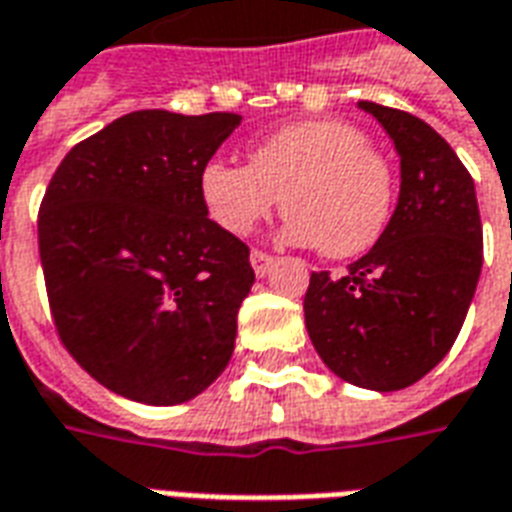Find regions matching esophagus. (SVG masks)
<instances>
[{
    "label": "esophagus",
    "instance_id": "34e87169",
    "mask_svg": "<svg viewBox=\"0 0 512 512\" xmlns=\"http://www.w3.org/2000/svg\"><path fill=\"white\" fill-rule=\"evenodd\" d=\"M249 260H252V268H255L257 276H266L268 268L274 266V257L268 255V252H263V249H252Z\"/></svg>",
    "mask_w": 512,
    "mask_h": 512
}]
</instances>
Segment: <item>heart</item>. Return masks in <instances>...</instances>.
Here are the masks:
<instances>
[{"instance_id": "heart-1", "label": "heart", "mask_w": 512, "mask_h": 512, "mask_svg": "<svg viewBox=\"0 0 512 512\" xmlns=\"http://www.w3.org/2000/svg\"><path fill=\"white\" fill-rule=\"evenodd\" d=\"M200 198L227 233L246 236L279 206L285 238L328 257H355L377 244L393 206V173L358 127L298 121L249 151V165L211 160Z\"/></svg>"}]
</instances>
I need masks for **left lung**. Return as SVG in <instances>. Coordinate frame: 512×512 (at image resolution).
Listing matches in <instances>:
<instances>
[{
    "label": "left lung",
    "mask_w": 512,
    "mask_h": 512,
    "mask_svg": "<svg viewBox=\"0 0 512 512\" xmlns=\"http://www.w3.org/2000/svg\"><path fill=\"white\" fill-rule=\"evenodd\" d=\"M358 105L399 151V203L347 274L314 271L304 317L336 377L385 393L418 382L456 342L483 266V225L475 181L448 140L407 111Z\"/></svg>",
    "instance_id": "1"
}]
</instances>
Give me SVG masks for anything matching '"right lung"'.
<instances>
[{
	"label": "right lung",
	"mask_w": 512,
	"mask_h": 512,
	"mask_svg": "<svg viewBox=\"0 0 512 512\" xmlns=\"http://www.w3.org/2000/svg\"><path fill=\"white\" fill-rule=\"evenodd\" d=\"M238 121L127 113L75 143L45 189L37 244L56 333L124 399H195L233 355L255 271L249 246L208 219L200 170Z\"/></svg>",
	"instance_id": "add662e5"
}]
</instances>
